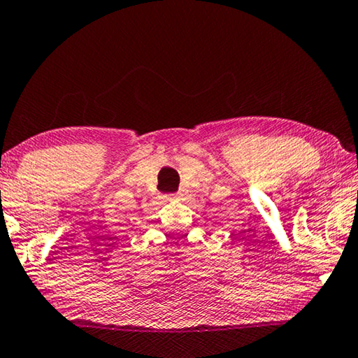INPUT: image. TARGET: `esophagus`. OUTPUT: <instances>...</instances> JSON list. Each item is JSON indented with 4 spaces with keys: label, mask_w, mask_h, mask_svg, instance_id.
Masks as SVG:
<instances>
[{
    "label": "esophagus",
    "mask_w": 358,
    "mask_h": 358,
    "mask_svg": "<svg viewBox=\"0 0 358 358\" xmlns=\"http://www.w3.org/2000/svg\"><path fill=\"white\" fill-rule=\"evenodd\" d=\"M172 197H175V194H173V196H172Z\"/></svg>",
    "instance_id": "obj_1"
}]
</instances>
